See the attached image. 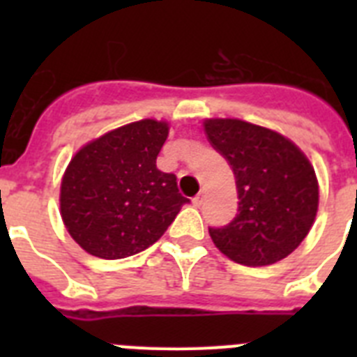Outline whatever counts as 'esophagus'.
<instances>
[{
	"instance_id": "obj_1",
	"label": "esophagus",
	"mask_w": 357,
	"mask_h": 357,
	"mask_svg": "<svg viewBox=\"0 0 357 357\" xmlns=\"http://www.w3.org/2000/svg\"><path fill=\"white\" fill-rule=\"evenodd\" d=\"M202 204H204V193H198L197 197L193 198V206L195 207H200Z\"/></svg>"
}]
</instances>
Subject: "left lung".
Here are the masks:
<instances>
[{"instance_id": "1", "label": "left lung", "mask_w": 357, "mask_h": 357, "mask_svg": "<svg viewBox=\"0 0 357 357\" xmlns=\"http://www.w3.org/2000/svg\"><path fill=\"white\" fill-rule=\"evenodd\" d=\"M207 139L236 176L238 214L209 227L220 252L245 266H266L295 250L318 211V182L307 157L284 135L241 119H207Z\"/></svg>"}]
</instances>
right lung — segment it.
<instances>
[{
    "label": "right lung",
    "instance_id": "1",
    "mask_svg": "<svg viewBox=\"0 0 357 357\" xmlns=\"http://www.w3.org/2000/svg\"><path fill=\"white\" fill-rule=\"evenodd\" d=\"M168 123L141 119L91 141L71 159L61 214L71 238L102 259H123L157 241L188 204L176 176L157 169Z\"/></svg>",
    "mask_w": 357,
    "mask_h": 357
}]
</instances>
